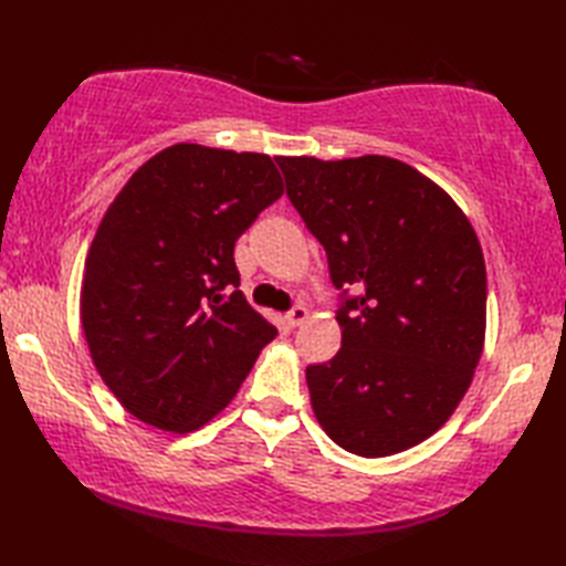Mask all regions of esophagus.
Wrapping results in <instances>:
<instances>
[{"instance_id": "obj_1", "label": "esophagus", "mask_w": 566, "mask_h": 566, "mask_svg": "<svg viewBox=\"0 0 566 566\" xmlns=\"http://www.w3.org/2000/svg\"><path fill=\"white\" fill-rule=\"evenodd\" d=\"M284 321H286V326L290 328H296V326H304V323L308 321V308L306 306H294L290 314L284 316Z\"/></svg>"}]
</instances>
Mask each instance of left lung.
<instances>
[{
	"instance_id": "obj_1",
	"label": "left lung",
	"mask_w": 566,
	"mask_h": 566,
	"mask_svg": "<svg viewBox=\"0 0 566 566\" xmlns=\"http://www.w3.org/2000/svg\"><path fill=\"white\" fill-rule=\"evenodd\" d=\"M276 163L333 284L357 292L338 311V355L306 367L316 420L359 457L413 448L448 423L484 353L474 228L440 185L387 155Z\"/></svg>"
}]
</instances>
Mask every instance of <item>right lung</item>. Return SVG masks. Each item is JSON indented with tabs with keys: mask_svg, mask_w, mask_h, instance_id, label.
<instances>
[{
	"mask_svg": "<svg viewBox=\"0 0 566 566\" xmlns=\"http://www.w3.org/2000/svg\"><path fill=\"white\" fill-rule=\"evenodd\" d=\"M284 195L270 155L177 143L109 203L84 260L80 316L99 377L130 416L195 432L233 401L276 328L252 308L235 240Z\"/></svg>",
	"mask_w": 566,
	"mask_h": 566,
	"instance_id": "obj_1",
	"label": "right lung"
}]
</instances>
